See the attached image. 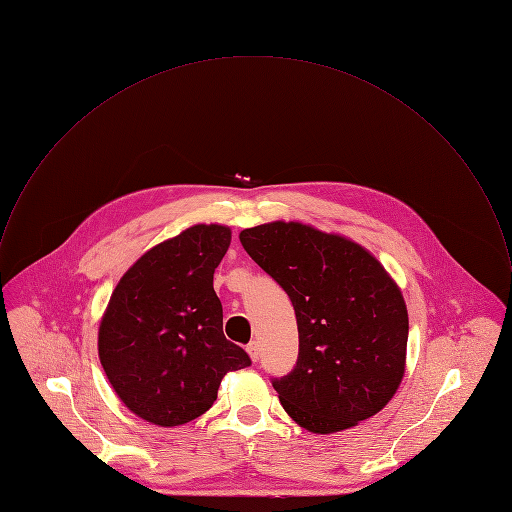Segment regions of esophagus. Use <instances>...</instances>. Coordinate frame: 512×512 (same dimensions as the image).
<instances>
[{
	"label": "esophagus",
	"instance_id": "1",
	"mask_svg": "<svg viewBox=\"0 0 512 512\" xmlns=\"http://www.w3.org/2000/svg\"><path fill=\"white\" fill-rule=\"evenodd\" d=\"M246 351L250 353L252 361H258V359H260V345H258V341H250V343L246 345Z\"/></svg>",
	"mask_w": 512,
	"mask_h": 512
}]
</instances>
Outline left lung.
Returning <instances> with one entry per match:
<instances>
[{
  "mask_svg": "<svg viewBox=\"0 0 512 512\" xmlns=\"http://www.w3.org/2000/svg\"><path fill=\"white\" fill-rule=\"evenodd\" d=\"M240 242L296 312L298 361L272 379L286 413L326 435L381 411L401 383L409 334L385 268L359 244L300 222L246 228Z\"/></svg>",
  "mask_w": 512,
  "mask_h": 512,
  "instance_id": "1",
  "label": "left lung"
}]
</instances>
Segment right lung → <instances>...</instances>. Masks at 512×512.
<instances>
[{
    "label": "right lung",
    "mask_w": 512,
    "mask_h": 512,
    "mask_svg": "<svg viewBox=\"0 0 512 512\" xmlns=\"http://www.w3.org/2000/svg\"><path fill=\"white\" fill-rule=\"evenodd\" d=\"M230 230L196 224L143 254L117 284L99 328L101 365L139 417L174 427L212 407L222 377L250 355L222 332L214 270Z\"/></svg>",
    "instance_id": "1"
}]
</instances>
